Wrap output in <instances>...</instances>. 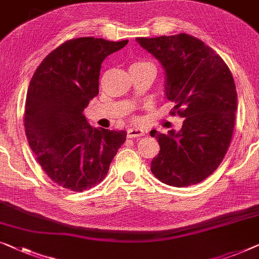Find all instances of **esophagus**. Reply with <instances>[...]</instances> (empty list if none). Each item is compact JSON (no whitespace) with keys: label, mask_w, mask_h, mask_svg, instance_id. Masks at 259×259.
Listing matches in <instances>:
<instances>
[{"label":"esophagus","mask_w":259,"mask_h":259,"mask_svg":"<svg viewBox=\"0 0 259 259\" xmlns=\"http://www.w3.org/2000/svg\"><path fill=\"white\" fill-rule=\"evenodd\" d=\"M144 134H145V132L141 128H130V130H127V138H128V139L142 137Z\"/></svg>","instance_id":"1"}]
</instances>
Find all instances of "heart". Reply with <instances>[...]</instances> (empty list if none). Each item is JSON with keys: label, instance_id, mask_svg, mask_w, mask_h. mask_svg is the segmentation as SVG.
I'll return each instance as SVG.
<instances>
[{"label": "heart", "instance_id": "obj_1", "mask_svg": "<svg viewBox=\"0 0 259 259\" xmlns=\"http://www.w3.org/2000/svg\"><path fill=\"white\" fill-rule=\"evenodd\" d=\"M145 64H151V63L149 62H137V63H134L132 66H140V65H145Z\"/></svg>", "mask_w": 259, "mask_h": 259}]
</instances>
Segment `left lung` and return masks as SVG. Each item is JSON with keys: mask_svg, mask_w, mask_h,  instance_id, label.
I'll list each match as a JSON object with an SVG mask.
<instances>
[{"mask_svg": "<svg viewBox=\"0 0 259 259\" xmlns=\"http://www.w3.org/2000/svg\"><path fill=\"white\" fill-rule=\"evenodd\" d=\"M137 42L166 71L170 114L185 118L180 132L151 131L160 145L151 170L173 187L196 185L217 169L234 133L237 92L226 62L196 37L178 33Z\"/></svg>", "mask_w": 259, "mask_h": 259, "instance_id": "8db88e82", "label": "left lung"}]
</instances>
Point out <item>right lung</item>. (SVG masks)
<instances>
[{
	"label": "right lung",
	"mask_w": 259,
	"mask_h": 259,
	"mask_svg": "<svg viewBox=\"0 0 259 259\" xmlns=\"http://www.w3.org/2000/svg\"><path fill=\"white\" fill-rule=\"evenodd\" d=\"M127 43L95 37L66 40L30 80L25 136L40 167L63 188L83 192L102 182L126 140L125 131L93 128L83 112L99 93L103 61Z\"/></svg>",
	"instance_id": "obj_1"
}]
</instances>
